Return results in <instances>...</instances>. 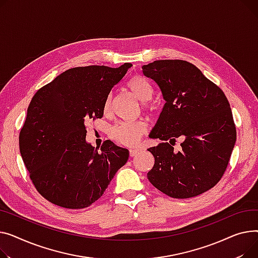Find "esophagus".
<instances>
[{"mask_svg":"<svg viewBox=\"0 0 258 258\" xmlns=\"http://www.w3.org/2000/svg\"><path fill=\"white\" fill-rule=\"evenodd\" d=\"M139 153H140V150H138V149H130L129 150V154L131 157H134L136 154H139Z\"/></svg>","mask_w":258,"mask_h":258,"instance_id":"obj_1","label":"esophagus"}]
</instances>
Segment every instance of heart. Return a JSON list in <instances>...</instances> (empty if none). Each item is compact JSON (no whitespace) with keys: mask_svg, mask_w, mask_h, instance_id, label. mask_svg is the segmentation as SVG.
I'll use <instances>...</instances> for the list:
<instances>
[{"mask_svg":"<svg viewBox=\"0 0 258 258\" xmlns=\"http://www.w3.org/2000/svg\"><path fill=\"white\" fill-rule=\"evenodd\" d=\"M126 88L141 101L143 108L146 110H153L154 104L151 102L153 95V87L151 83L140 75H134L126 82ZM112 107V98L107 97L104 102L103 111L109 114ZM147 131V125L144 122H123L115 125L111 130V138L119 145L125 147H133L138 144L142 136Z\"/></svg>","mask_w":258,"mask_h":258,"instance_id":"1","label":"heart"}]
</instances>
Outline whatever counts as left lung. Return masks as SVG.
<instances>
[{
    "label": "left lung",
    "mask_w": 258,
    "mask_h": 258,
    "mask_svg": "<svg viewBox=\"0 0 258 258\" xmlns=\"http://www.w3.org/2000/svg\"><path fill=\"white\" fill-rule=\"evenodd\" d=\"M143 73L159 86L165 101L149 148L155 163L147 176L163 194L187 199L214 187L228 165L236 141L230 105L222 89L184 60H156ZM183 141L179 151L172 146Z\"/></svg>",
    "instance_id": "left-lung-1"
}]
</instances>
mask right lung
<instances>
[{
  "label": "right lung",
  "instance_id": "right-lung-1",
  "mask_svg": "<svg viewBox=\"0 0 258 258\" xmlns=\"http://www.w3.org/2000/svg\"><path fill=\"white\" fill-rule=\"evenodd\" d=\"M131 63L113 69H70L32 98L20 133V151L37 191L51 203L70 209L88 207L107 188L129 151L85 140L90 119L103 116L104 102Z\"/></svg>",
  "mask_w": 258,
  "mask_h": 258
}]
</instances>
